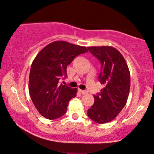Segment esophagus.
Listing matches in <instances>:
<instances>
[{
  "instance_id": "1",
  "label": "esophagus",
  "mask_w": 154,
  "mask_h": 154,
  "mask_svg": "<svg viewBox=\"0 0 154 154\" xmlns=\"http://www.w3.org/2000/svg\"><path fill=\"white\" fill-rule=\"evenodd\" d=\"M79 92H80L82 94H87V91H84V90L79 89Z\"/></svg>"
}]
</instances>
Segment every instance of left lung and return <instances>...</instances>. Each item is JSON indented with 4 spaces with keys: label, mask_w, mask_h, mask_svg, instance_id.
Masks as SVG:
<instances>
[{
    "label": "left lung",
    "mask_w": 154,
    "mask_h": 154,
    "mask_svg": "<svg viewBox=\"0 0 154 154\" xmlns=\"http://www.w3.org/2000/svg\"><path fill=\"white\" fill-rule=\"evenodd\" d=\"M101 63L99 81L105 87L94 95V103L88 115L98 124L113 121L125 106L130 88V72L125 59L112 46L88 47Z\"/></svg>",
    "instance_id": "1"
}]
</instances>
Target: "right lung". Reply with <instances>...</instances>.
Listing matches in <instances>:
<instances>
[{
  "label": "right lung",
  "mask_w": 154,
  "mask_h": 154,
  "mask_svg": "<svg viewBox=\"0 0 154 154\" xmlns=\"http://www.w3.org/2000/svg\"><path fill=\"white\" fill-rule=\"evenodd\" d=\"M88 51L86 47L54 41L38 53L30 67L28 88L41 115L54 120L66 113L69 100L76 97L77 88L60 85L59 80L66 78V67L73 59Z\"/></svg>",
  "instance_id": "1"
}]
</instances>
